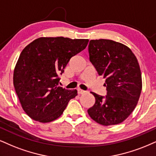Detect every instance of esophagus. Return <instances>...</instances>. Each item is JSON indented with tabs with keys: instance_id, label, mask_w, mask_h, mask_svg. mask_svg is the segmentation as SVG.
<instances>
[{
	"instance_id": "esophagus-1",
	"label": "esophagus",
	"mask_w": 156,
	"mask_h": 156,
	"mask_svg": "<svg viewBox=\"0 0 156 156\" xmlns=\"http://www.w3.org/2000/svg\"><path fill=\"white\" fill-rule=\"evenodd\" d=\"M77 93L78 94H83L85 93V91H84V90H82L81 89H77Z\"/></svg>"
}]
</instances>
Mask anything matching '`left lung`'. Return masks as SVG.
Segmentation results:
<instances>
[{
	"label": "left lung",
	"mask_w": 156,
	"mask_h": 156,
	"mask_svg": "<svg viewBox=\"0 0 156 156\" xmlns=\"http://www.w3.org/2000/svg\"><path fill=\"white\" fill-rule=\"evenodd\" d=\"M90 61L105 79L107 94L91 92L95 98L87 110L95 122L104 126L122 123L137 104L142 90V75L137 59L124 44L111 40H92L88 45Z\"/></svg>",
	"instance_id": "obj_1"
}]
</instances>
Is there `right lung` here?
<instances>
[{
    "label": "right lung",
    "instance_id": "add662e5",
    "mask_svg": "<svg viewBox=\"0 0 156 156\" xmlns=\"http://www.w3.org/2000/svg\"><path fill=\"white\" fill-rule=\"evenodd\" d=\"M89 40L40 37L22 51L13 72V85L25 113L33 120L51 122L61 116L76 90L58 86L71 58L87 47Z\"/></svg>",
    "mask_w": 156,
    "mask_h": 156
}]
</instances>
